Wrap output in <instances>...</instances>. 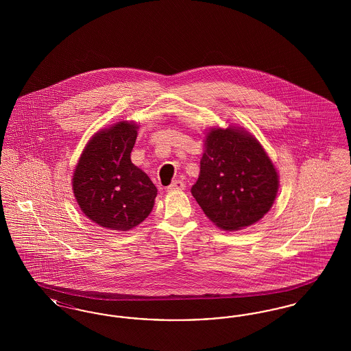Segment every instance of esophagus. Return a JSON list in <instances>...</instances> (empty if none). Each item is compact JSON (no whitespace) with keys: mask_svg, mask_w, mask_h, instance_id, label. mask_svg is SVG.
I'll return each instance as SVG.
<instances>
[{"mask_svg":"<svg viewBox=\"0 0 351 351\" xmlns=\"http://www.w3.org/2000/svg\"><path fill=\"white\" fill-rule=\"evenodd\" d=\"M184 188H185V184L182 180H173L168 186L169 191H182Z\"/></svg>","mask_w":351,"mask_h":351,"instance_id":"obj_1","label":"esophagus"}]
</instances>
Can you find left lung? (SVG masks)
Returning <instances> with one entry per match:
<instances>
[{"instance_id":"obj_1","label":"left lung","mask_w":351,"mask_h":351,"mask_svg":"<svg viewBox=\"0 0 351 351\" xmlns=\"http://www.w3.org/2000/svg\"><path fill=\"white\" fill-rule=\"evenodd\" d=\"M200 176L191 192L223 230H238L263 217L272 206L279 178L258 141L238 129L208 133Z\"/></svg>"}]
</instances>
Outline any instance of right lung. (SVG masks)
I'll use <instances>...</instances> for the list:
<instances>
[{
    "label": "right lung",
    "mask_w": 351,
    "mask_h": 351,
    "mask_svg": "<svg viewBox=\"0 0 351 351\" xmlns=\"http://www.w3.org/2000/svg\"><path fill=\"white\" fill-rule=\"evenodd\" d=\"M136 129L123 121L96 134L73 173L84 215L106 229H133L150 215L156 197V186L130 159Z\"/></svg>",
    "instance_id": "obj_1"
}]
</instances>
